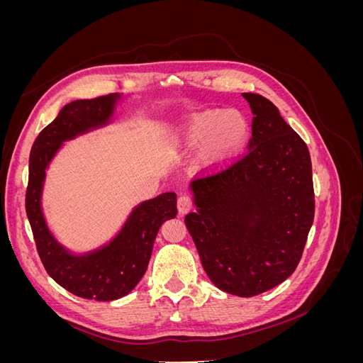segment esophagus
Returning <instances> with one entry per match:
<instances>
[{"label": "esophagus", "mask_w": 363, "mask_h": 363, "mask_svg": "<svg viewBox=\"0 0 363 363\" xmlns=\"http://www.w3.org/2000/svg\"><path fill=\"white\" fill-rule=\"evenodd\" d=\"M177 208L180 215H186L192 208V200L188 195H180L177 200Z\"/></svg>", "instance_id": "1"}]
</instances>
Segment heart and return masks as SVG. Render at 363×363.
Listing matches in <instances>:
<instances>
[{
  "label": "heart",
  "instance_id": "b5f03b06",
  "mask_svg": "<svg viewBox=\"0 0 363 363\" xmlns=\"http://www.w3.org/2000/svg\"><path fill=\"white\" fill-rule=\"evenodd\" d=\"M247 123L235 111H203L184 121L180 142L184 148L196 150V164L206 171L224 168L242 147Z\"/></svg>",
  "mask_w": 363,
  "mask_h": 363
}]
</instances>
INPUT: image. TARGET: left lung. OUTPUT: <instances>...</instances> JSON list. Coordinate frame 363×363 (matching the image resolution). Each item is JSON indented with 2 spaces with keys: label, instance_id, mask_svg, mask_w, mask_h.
<instances>
[{
  "label": "left lung",
  "instance_id": "obj_1",
  "mask_svg": "<svg viewBox=\"0 0 363 363\" xmlns=\"http://www.w3.org/2000/svg\"><path fill=\"white\" fill-rule=\"evenodd\" d=\"M244 157L191 183L195 211L184 224L207 277L221 291L255 296L295 271L313 223L312 162L304 140L259 94Z\"/></svg>",
  "mask_w": 363,
  "mask_h": 363
}]
</instances>
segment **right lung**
Segmentation results:
<instances>
[{"label": "right lung", "mask_w": 363, "mask_h": 363, "mask_svg": "<svg viewBox=\"0 0 363 363\" xmlns=\"http://www.w3.org/2000/svg\"><path fill=\"white\" fill-rule=\"evenodd\" d=\"M119 100V94H111L65 106L36 138L28 164L26 211L43 267L62 288L96 301L118 300L135 289L147 271L160 225L177 215V195L160 194L136 206L111 242L83 255H72L50 232L40 204L50 162L63 142L111 123Z\"/></svg>", "instance_id": "1"}]
</instances>
